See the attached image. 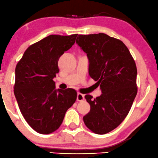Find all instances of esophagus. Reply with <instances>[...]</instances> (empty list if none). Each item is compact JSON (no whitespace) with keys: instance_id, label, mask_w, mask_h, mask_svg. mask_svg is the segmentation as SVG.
Instances as JSON below:
<instances>
[{"instance_id":"obj_1","label":"esophagus","mask_w":158,"mask_h":158,"mask_svg":"<svg viewBox=\"0 0 158 158\" xmlns=\"http://www.w3.org/2000/svg\"><path fill=\"white\" fill-rule=\"evenodd\" d=\"M77 100L78 101H82L85 100V95L81 93H77Z\"/></svg>"}]
</instances>
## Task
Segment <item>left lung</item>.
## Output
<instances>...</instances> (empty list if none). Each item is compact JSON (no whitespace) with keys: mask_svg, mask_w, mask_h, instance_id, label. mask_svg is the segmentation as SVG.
Wrapping results in <instances>:
<instances>
[{"mask_svg":"<svg viewBox=\"0 0 158 158\" xmlns=\"http://www.w3.org/2000/svg\"><path fill=\"white\" fill-rule=\"evenodd\" d=\"M76 43L87 54L89 74L100 85L101 95H86L90 111L84 116L85 125L103 135L125 119L137 94V69L127 47L105 33L79 35Z\"/></svg>","mask_w":158,"mask_h":158,"instance_id":"left-lung-1","label":"left lung"}]
</instances>
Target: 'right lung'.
<instances>
[{
  "instance_id": "obj_1",
  "label": "right lung",
  "mask_w": 158,
  "mask_h": 158,
  "mask_svg": "<svg viewBox=\"0 0 158 158\" xmlns=\"http://www.w3.org/2000/svg\"><path fill=\"white\" fill-rule=\"evenodd\" d=\"M77 34L50 35L26 49L15 69V95L33 130L49 134L58 129L77 99L73 89H55L58 60L74 44Z\"/></svg>"
}]
</instances>
